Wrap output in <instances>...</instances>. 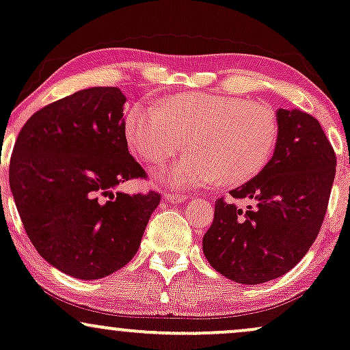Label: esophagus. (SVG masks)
Masks as SVG:
<instances>
[{
  "label": "esophagus",
  "instance_id": "esophagus-1",
  "mask_svg": "<svg viewBox=\"0 0 350 350\" xmlns=\"http://www.w3.org/2000/svg\"><path fill=\"white\" fill-rule=\"evenodd\" d=\"M163 196H165V200H167V202H170V203H180V202H185L187 198H190V196L174 193V191H167V193H165Z\"/></svg>",
  "mask_w": 350,
  "mask_h": 350
}]
</instances>
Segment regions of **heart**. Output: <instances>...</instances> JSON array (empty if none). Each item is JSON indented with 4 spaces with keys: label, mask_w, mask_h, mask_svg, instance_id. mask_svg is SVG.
Masks as SVG:
<instances>
[{
    "label": "heart",
    "mask_w": 350,
    "mask_h": 350,
    "mask_svg": "<svg viewBox=\"0 0 350 350\" xmlns=\"http://www.w3.org/2000/svg\"><path fill=\"white\" fill-rule=\"evenodd\" d=\"M280 120L269 105L221 94H185L139 102L125 116L129 147L145 162H160L188 145L193 152L155 170L175 188L245 185L273 159Z\"/></svg>",
    "instance_id": "b5f03b06"
}]
</instances>
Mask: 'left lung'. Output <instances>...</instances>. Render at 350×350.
I'll return each mask as SVG.
<instances>
[{
  "instance_id": "8db88e82",
  "label": "left lung",
  "mask_w": 350,
  "mask_h": 350,
  "mask_svg": "<svg viewBox=\"0 0 350 350\" xmlns=\"http://www.w3.org/2000/svg\"><path fill=\"white\" fill-rule=\"evenodd\" d=\"M280 137L268 167L225 196L203 237L208 262L239 284L276 280L299 262L323 226L336 176V152L309 113L278 111Z\"/></svg>"
}]
</instances>
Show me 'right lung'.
Listing matches in <instances>:
<instances>
[{
	"instance_id": "add662e5",
	"label": "right lung",
	"mask_w": 350,
	"mask_h": 350,
	"mask_svg": "<svg viewBox=\"0 0 350 350\" xmlns=\"http://www.w3.org/2000/svg\"><path fill=\"white\" fill-rule=\"evenodd\" d=\"M125 96L70 94L29 117L14 142L10 187L27 238L49 265L99 280L135 256L160 193H112L147 172L129 154Z\"/></svg>"
}]
</instances>
